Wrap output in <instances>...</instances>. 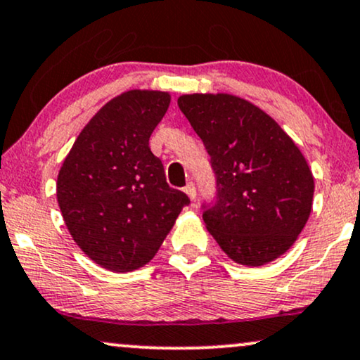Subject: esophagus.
Returning <instances> with one entry per match:
<instances>
[{
    "label": "esophagus",
    "instance_id": "obj_1",
    "mask_svg": "<svg viewBox=\"0 0 360 360\" xmlns=\"http://www.w3.org/2000/svg\"><path fill=\"white\" fill-rule=\"evenodd\" d=\"M184 193L188 194V198L191 199V201H194V199H195V186H194L193 183H189V184L184 188Z\"/></svg>",
    "mask_w": 360,
    "mask_h": 360
}]
</instances>
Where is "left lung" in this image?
<instances>
[{
    "instance_id": "1",
    "label": "left lung",
    "mask_w": 360,
    "mask_h": 360,
    "mask_svg": "<svg viewBox=\"0 0 360 360\" xmlns=\"http://www.w3.org/2000/svg\"><path fill=\"white\" fill-rule=\"evenodd\" d=\"M177 106L202 139L217 201L202 219L234 262L259 267L292 248L311 216L314 177L272 117L234 94H183Z\"/></svg>"
}]
</instances>
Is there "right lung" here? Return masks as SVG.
<instances>
[{
	"label": "right lung",
	"instance_id": "obj_1",
	"mask_svg": "<svg viewBox=\"0 0 360 360\" xmlns=\"http://www.w3.org/2000/svg\"><path fill=\"white\" fill-rule=\"evenodd\" d=\"M171 94L131 89L108 101L63 161L56 198L79 249L104 269L131 272L161 248L189 198L166 183L149 148Z\"/></svg>",
	"mask_w": 360,
	"mask_h": 360
}]
</instances>
